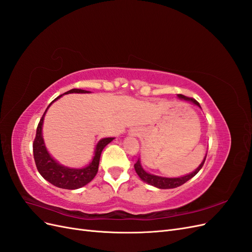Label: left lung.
I'll use <instances>...</instances> for the list:
<instances>
[{
  "mask_svg": "<svg viewBox=\"0 0 252 252\" xmlns=\"http://www.w3.org/2000/svg\"><path fill=\"white\" fill-rule=\"evenodd\" d=\"M179 97L180 98H183V100H186V101H189V102H192L193 104L197 105L199 107H201L199 102L195 101L194 98L192 97H188V96H185L183 94H179ZM207 157V156H206ZM206 157L204 158V161L202 162V164L197 167V168L191 172L189 173L187 175H185V177H182V178H162V177H158V175H154V174H150V173H147L146 171H145L142 166H141V163H140V159H138L136 161V163L134 164V169L136 171V173H138L139 177L144 181L148 183V184L155 186V187H158V188H161V189H169V188H175V187H179L181 185L184 184V183H186L188 180H190L191 178H193L194 175L199 172L201 170V168L203 167L204 163H205V159H206Z\"/></svg>",
  "mask_w": 252,
  "mask_h": 252,
  "instance_id": "1",
  "label": "left lung"
}]
</instances>
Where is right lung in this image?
<instances>
[{
	"label": "right lung",
	"instance_id": "right-lung-1",
	"mask_svg": "<svg viewBox=\"0 0 252 252\" xmlns=\"http://www.w3.org/2000/svg\"><path fill=\"white\" fill-rule=\"evenodd\" d=\"M73 93L86 94L88 91L83 90V89H71L69 91H67V93H65L64 94H73ZM61 96L62 95H59L57 98H55V100L49 104V106ZM47 109L45 110L43 117L39 122V125H37V128H36L35 138L32 144L33 158H34V162L36 165L37 171L40 172V174L45 180H47L49 183H51L52 185H55L59 188L78 189L85 186L90 181H93L94 178L95 177V174L98 170V163H100L102 150L104 149L106 145L113 140V138H105L97 143L93 162L89 164V166L85 167V168L71 169V168H68V167H64L62 165L58 164L55 159L49 156L46 148H45L44 141L42 138V125H43L44 116L45 113H46Z\"/></svg>",
	"mask_w": 252,
	"mask_h": 252
}]
</instances>
